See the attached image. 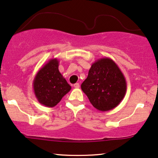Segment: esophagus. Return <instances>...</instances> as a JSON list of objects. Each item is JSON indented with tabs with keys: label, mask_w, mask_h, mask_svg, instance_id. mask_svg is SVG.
Instances as JSON below:
<instances>
[{
	"label": "esophagus",
	"mask_w": 158,
	"mask_h": 158,
	"mask_svg": "<svg viewBox=\"0 0 158 158\" xmlns=\"http://www.w3.org/2000/svg\"><path fill=\"white\" fill-rule=\"evenodd\" d=\"M73 87H75V88H79V83H76L73 85Z\"/></svg>",
	"instance_id": "1"
}]
</instances>
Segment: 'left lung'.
<instances>
[{
  "label": "left lung",
  "instance_id": "left-lung-1",
  "mask_svg": "<svg viewBox=\"0 0 158 158\" xmlns=\"http://www.w3.org/2000/svg\"><path fill=\"white\" fill-rule=\"evenodd\" d=\"M81 88L95 109L106 111L117 107L123 101L127 83L115 62L103 57L92 64Z\"/></svg>",
  "mask_w": 158,
  "mask_h": 158
}]
</instances>
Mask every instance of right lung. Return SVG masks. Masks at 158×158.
Here are the masks:
<instances>
[{"label":"right lung","mask_w":158,"mask_h":158,"mask_svg":"<svg viewBox=\"0 0 158 158\" xmlns=\"http://www.w3.org/2000/svg\"><path fill=\"white\" fill-rule=\"evenodd\" d=\"M59 60L50 59L38 71L33 87L38 101L47 107H54L71 90V87L58 69Z\"/></svg>","instance_id":"right-lung-1"}]
</instances>
